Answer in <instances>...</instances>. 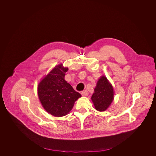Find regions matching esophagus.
Here are the masks:
<instances>
[{"mask_svg": "<svg viewBox=\"0 0 156 156\" xmlns=\"http://www.w3.org/2000/svg\"><path fill=\"white\" fill-rule=\"evenodd\" d=\"M88 92L87 90H85L83 91H82L81 92V95L83 97H86V96H88Z\"/></svg>", "mask_w": 156, "mask_h": 156, "instance_id": "1", "label": "esophagus"}]
</instances>
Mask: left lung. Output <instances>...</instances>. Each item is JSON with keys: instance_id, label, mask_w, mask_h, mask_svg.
I'll return each instance as SVG.
<instances>
[{"instance_id": "left-lung-1", "label": "left lung", "mask_w": 156, "mask_h": 156, "mask_svg": "<svg viewBox=\"0 0 156 156\" xmlns=\"http://www.w3.org/2000/svg\"><path fill=\"white\" fill-rule=\"evenodd\" d=\"M95 92L91 97L95 108L98 111H105L113 99V89L107 78L103 76L97 82Z\"/></svg>"}]
</instances>
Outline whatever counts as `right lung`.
<instances>
[{
	"instance_id": "1",
	"label": "right lung",
	"mask_w": 156,
	"mask_h": 156,
	"mask_svg": "<svg viewBox=\"0 0 156 156\" xmlns=\"http://www.w3.org/2000/svg\"><path fill=\"white\" fill-rule=\"evenodd\" d=\"M55 67L38 86L39 99L45 111L54 116L66 115L81 95L65 80L68 68Z\"/></svg>"
}]
</instances>
